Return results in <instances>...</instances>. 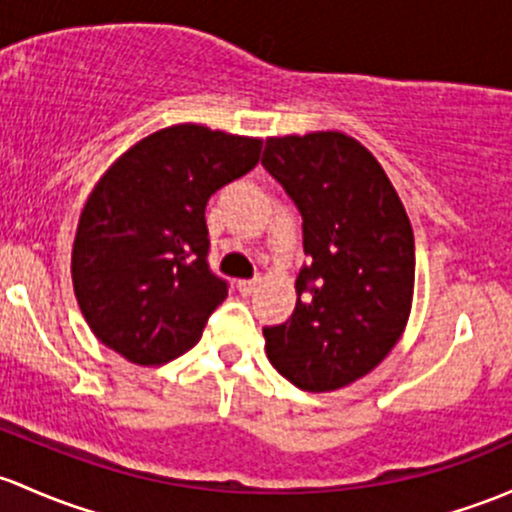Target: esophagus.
I'll return each mask as SVG.
<instances>
[{"label":"esophagus","instance_id":"esophagus-1","mask_svg":"<svg viewBox=\"0 0 512 512\" xmlns=\"http://www.w3.org/2000/svg\"><path fill=\"white\" fill-rule=\"evenodd\" d=\"M260 282H262L260 277H255V279H240V282H238L240 294H245V297H250V294L255 292L257 287H260Z\"/></svg>","mask_w":512,"mask_h":512}]
</instances>
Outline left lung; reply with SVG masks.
Segmentation results:
<instances>
[{
	"label": "left lung",
	"instance_id": "1",
	"mask_svg": "<svg viewBox=\"0 0 512 512\" xmlns=\"http://www.w3.org/2000/svg\"><path fill=\"white\" fill-rule=\"evenodd\" d=\"M262 164L304 218L309 265L292 319L262 328L289 383L328 392L378 368L405 331L414 235L380 161L343 132L267 137Z\"/></svg>",
	"mask_w": 512,
	"mask_h": 512
}]
</instances>
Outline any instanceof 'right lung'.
Segmentation results:
<instances>
[{
  "label": "right lung",
  "instance_id": "1",
  "mask_svg": "<svg viewBox=\"0 0 512 512\" xmlns=\"http://www.w3.org/2000/svg\"><path fill=\"white\" fill-rule=\"evenodd\" d=\"M260 152L257 137L184 122L112 161L80 211L71 255L75 299L98 341L137 365L196 346L228 297L208 270L206 203Z\"/></svg>",
  "mask_w": 512,
  "mask_h": 512
}]
</instances>
